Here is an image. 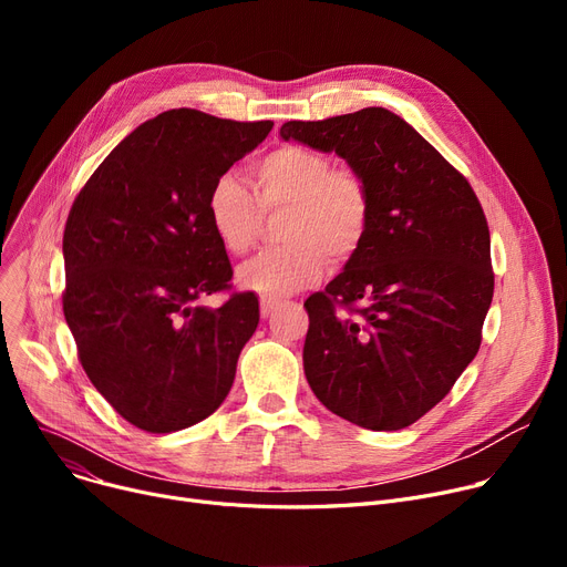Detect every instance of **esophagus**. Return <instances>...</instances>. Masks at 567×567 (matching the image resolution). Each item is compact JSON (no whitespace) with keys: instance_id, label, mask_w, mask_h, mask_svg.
<instances>
[{"instance_id":"34e87169","label":"esophagus","mask_w":567,"mask_h":567,"mask_svg":"<svg viewBox=\"0 0 567 567\" xmlns=\"http://www.w3.org/2000/svg\"><path fill=\"white\" fill-rule=\"evenodd\" d=\"M278 308H280V303H274V301H264L261 299V303H259V312H261L264 319H271L278 312Z\"/></svg>"}]
</instances>
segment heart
<instances>
[{
  "label": "heart",
  "instance_id": "1",
  "mask_svg": "<svg viewBox=\"0 0 567 567\" xmlns=\"http://www.w3.org/2000/svg\"><path fill=\"white\" fill-rule=\"evenodd\" d=\"M255 194L236 174H220L206 193V218L229 255H246L264 231L266 216L282 214L280 246L238 268V285L264 301L282 303L312 287L323 257L342 266L361 252L372 225V195L351 167L301 144H282L250 167Z\"/></svg>",
  "mask_w": 567,
  "mask_h": 567
}]
</instances>
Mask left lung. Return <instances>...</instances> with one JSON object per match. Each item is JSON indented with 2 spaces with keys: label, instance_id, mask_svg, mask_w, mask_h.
Wrapping results in <instances>:
<instances>
[{
  "label": "left lung",
  "instance_id": "1",
  "mask_svg": "<svg viewBox=\"0 0 567 567\" xmlns=\"http://www.w3.org/2000/svg\"><path fill=\"white\" fill-rule=\"evenodd\" d=\"M280 135L336 152L372 195L361 252L303 303L310 389L359 427H409L481 349L494 296L483 206L464 174L383 107L287 122Z\"/></svg>",
  "mask_w": 567,
  "mask_h": 567
}]
</instances>
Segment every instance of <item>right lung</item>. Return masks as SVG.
I'll return each mask as SVG.
<instances>
[{"label":"right lung","mask_w":567,"mask_h":567,"mask_svg":"<svg viewBox=\"0 0 567 567\" xmlns=\"http://www.w3.org/2000/svg\"><path fill=\"white\" fill-rule=\"evenodd\" d=\"M167 110L118 142L78 193L64 229V317L96 391L131 425L167 434L227 398L259 323L252 291L220 308L231 264L206 218L214 178L271 133Z\"/></svg>","instance_id":"right-lung-1"}]
</instances>
